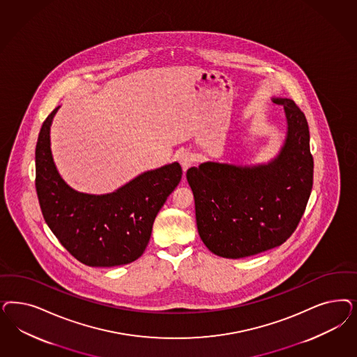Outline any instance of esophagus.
I'll use <instances>...</instances> for the list:
<instances>
[{
  "label": "esophagus",
  "mask_w": 357,
  "mask_h": 357,
  "mask_svg": "<svg viewBox=\"0 0 357 357\" xmlns=\"http://www.w3.org/2000/svg\"><path fill=\"white\" fill-rule=\"evenodd\" d=\"M177 160L180 162V165L183 167V171L184 173L192 167V164H193V159H192V156L189 155V153H181V155H178V158H177Z\"/></svg>",
  "instance_id": "esophagus-1"
}]
</instances>
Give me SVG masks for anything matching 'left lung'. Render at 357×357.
<instances>
[{
  "label": "left lung",
  "mask_w": 357,
  "mask_h": 357,
  "mask_svg": "<svg viewBox=\"0 0 357 357\" xmlns=\"http://www.w3.org/2000/svg\"><path fill=\"white\" fill-rule=\"evenodd\" d=\"M288 119L285 144L275 160L257 167L207 161L186 172L198 234L227 259L265 252L296 231L312 188L314 160L306 116L293 100L273 98Z\"/></svg>",
  "instance_id": "1"
}]
</instances>
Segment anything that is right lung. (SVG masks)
Masks as SVG:
<instances>
[{
    "mask_svg": "<svg viewBox=\"0 0 357 357\" xmlns=\"http://www.w3.org/2000/svg\"><path fill=\"white\" fill-rule=\"evenodd\" d=\"M58 109L43 122L35 150V188L43 218L82 264L132 263L144 252L153 220L181 181V165L144 172L110 195L79 193L63 181L51 155L50 126Z\"/></svg>",
    "mask_w": 357,
    "mask_h": 357,
    "instance_id": "right-lung-1",
    "label": "right lung"
}]
</instances>
